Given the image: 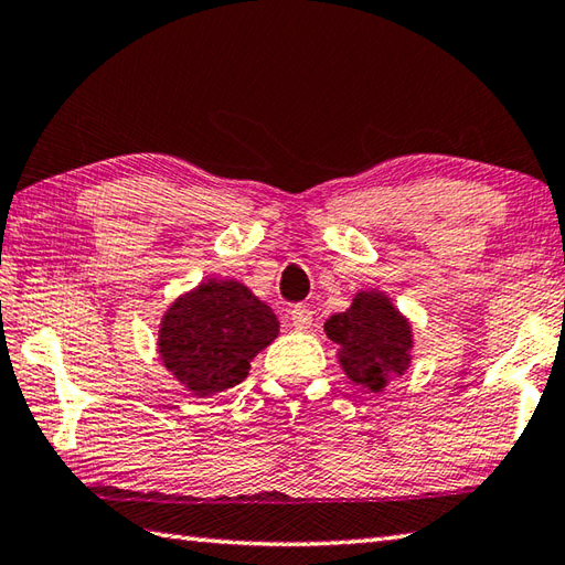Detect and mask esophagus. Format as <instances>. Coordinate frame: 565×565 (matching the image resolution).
I'll use <instances>...</instances> for the list:
<instances>
[{
	"label": "esophagus",
	"mask_w": 565,
	"mask_h": 565,
	"mask_svg": "<svg viewBox=\"0 0 565 565\" xmlns=\"http://www.w3.org/2000/svg\"><path fill=\"white\" fill-rule=\"evenodd\" d=\"M289 316H291V326L296 330H308L310 326H313V310L306 306H294Z\"/></svg>",
	"instance_id": "esophagus-1"
}]
</instances>
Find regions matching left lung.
<instances>
[{"instance_id": "8db88e82", "label": "left lung", "mask_w": 565, "mask_h": 565, "mask_svg": "<svg viewBox=\"0 0 565 565\" xmlns=\"http://www.w3.org/2000/svg\"><path fill=\"white\" fill-rule=\"evenodd\" d=\"M326 334L340 347V366L356 386L381 393L413 362V326L383 291H359L344 313L330 316Z\"/></svg>"}]
</instances>
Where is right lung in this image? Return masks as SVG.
<instances>
[{"label": "right lung", "mask_w": 565, "mask_h": 565, "mask_svg": "<svg viewBox=\"0 0 565 565\" xmlns=\"http://www.w3.org/2000/svg\"><path fill=\"white\" fill-rule=\"evenodd\" d=\"M279 334L274 310L235 279H209L182 294L160 320L164 369L199 398L237 386L249 362Z\"/></svg>", "instance_id": "right-lung-1"}]
</instances>
